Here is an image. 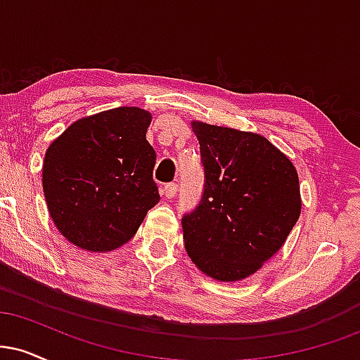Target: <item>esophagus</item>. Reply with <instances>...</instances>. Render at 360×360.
Masks as SVG:
<instances>
[{"label": "esophagus", "mask_w": 360, "mask_h": 360, "mask_svg": "<svg viewBox=\"0 0 360 360\" xmlns=\"http://www.w3.org/2000/svg\"><path fill=\"white\" fill-rule=\"evenodd\" d=\"M162 193H164V196L167 198V200H171V198H174L176 196V193H177V184L176 183H169V184H166L162 188Z\"/></svg>", "instance_id": "34e87169"}]
</instances>
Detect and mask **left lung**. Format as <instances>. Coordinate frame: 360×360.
I'll return each mask as SVG.
<instances>
[{
    "instance_id": "8db88e82",
    "label": "left lung",
    "mask_w": 360,
    "mask_h": 360,
    "mask_svg": "<svg viewBox=\"0 0 360 360\" xmlns=\"http://www.w3.org/2000/svg\"><path fill=\"white\" fill-rule=\"evenodd\" d=\"M191 127L205 191L183 217L186 252L210 278L245 279L283 247L298 221V172L262 135L203 122Z\"/></svg>"
}]
</instances>
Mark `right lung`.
Listing matches in <instances>:
<instances>
[{
    "label": "right lung",
    "mask_w": 360,
    "mask_h": 360,
    "mask_svg": "<svg viewBox=\"0 0 360 360\" xmlns=\"http://www.w3.org/2000/svg\"><path fill=\"white\" fill-rule=\"evenodd\" d=\"M152 115L120 106L74 122L45 152L42 184L57 230L79 249L110 252L159 203Z\"/></svg>",
    "instance_id": "1"
}]
</instances>
